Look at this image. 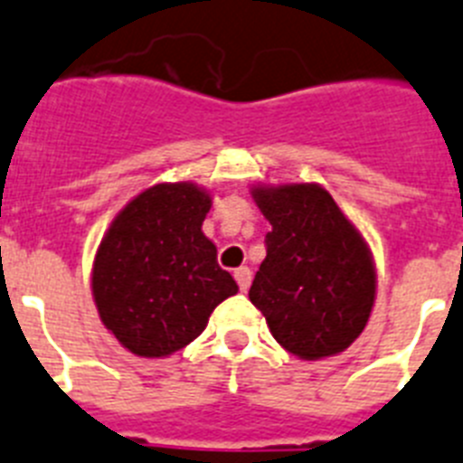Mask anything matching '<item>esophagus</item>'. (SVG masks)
Listing matches in <instances>:
<instances>
[{
	"label": "esophagus",
	"instance_id": "34e87169",
	"mask_svg": "<svg viewBox=\"0 0 463 463\" xmlns=\"http://www.w3.org/2000/svg\"><path fill=\"white\" fill-rule=\"evenodd\" d=\"M234 279L236 283H239L241 292H246L248 288H250V280H252V271L248 269V267H239V269L234 271Z\"/></svg>",
	"mask_w": 463,
	"mask_h": 463
}]
</instances>
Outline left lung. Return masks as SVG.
<instances>
[{
  "mask_svg": "<svg viewBox=\"0 0 463 463\" xmlns=\"http://www.w3.org/2000/svg\"><path fill=\"white\" fill-rule=\"evenodd\" d=\"M269 220L267 258L248 298L280 346L304 361L349 349L374 304L373 255L318 184L252 187Z\"/></svg>",
  "mask_w": 463,
  "mask_h": 463,
  "instance_id": "1",
  "label": "left lung"
}]
</instances>
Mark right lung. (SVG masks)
<instances>
[{
	"mask_svg": "<svg viewBox=\"0 0 463 463\" xmlns=\"http://www.w3.org/2000/svg\"><path fill=\"white\" fill-rule=\"evenodd\" d=\"M211 194L154 184L114 217L93 262V299L118 345L161 358L203 333L217 304L239 292L201 232Z\"/></svg>",
	"mask_w": 463,
	"mask_h": 463,
	"instance_id": "obj_1",
	"label": "right lung"
}]
</instances>
